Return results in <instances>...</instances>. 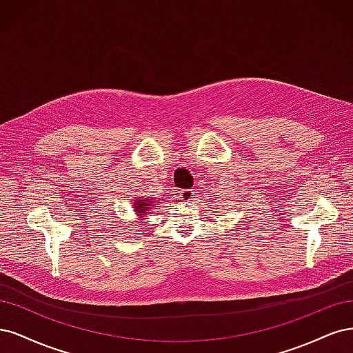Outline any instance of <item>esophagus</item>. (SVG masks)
<instances>
[{"label": "esophagus", "instance_id": "obj_1", "mask_svg": "<svg viewBox=\"0 0 353 353\" xmlns=\"http://www.w3.org/2000/svg\"><path fill=\"white\" fill-rule=\"evenodd\" d=\"M195 193L196 192L193 189H181L180 190V198L186 201V202H190V201H193V198H195Z\"/></svg>", "mask_w": 353, "mask_h": 353}]
</instances>
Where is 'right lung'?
<instances>
[{
	"label": "right lung",
	"instance_id": "right-lung-1",
	"mask_svg": "<svg viewBox=\"0 0 353 353\" xmlns=\"http://www.w3.org/2000/svg\"><path fill=\"white\" fill-rule=\"evenodd\" d=\"M136 212L139 215H146L148 211L152 208V201L151 199H139V203H134Z\"/></svg>",
	"mask_w": 353,
	"mask_h": 353
}]
</instances>
